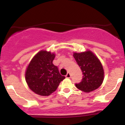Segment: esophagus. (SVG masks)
Masks as SVG:
<instances>
[{
  "instance_id": "obj_1",
  "label": "esophagus",
  "mask_w": 125,
  "mask_h": 125,
  "mask_svg": "<svg viewBox=\"0 0 125 125\" xmlns=\"http://www.w3.org/2000/svg\"><path fill=\"white\" fill-rule=\"evenodd\" d=\"M66 78H68V79H70V78L71 77V74H70V73H67V74H66Z\"/></svg>"
}]
</instances>
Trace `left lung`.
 Here are the masks:
<instances>
[{
	"label": "left lung",
	"instance_id": "1",
	"mask_svg": "<svg viewBox=\"0 0 125 125\" xmlns=\"http://www.w3.org/2000/svg\"><path fill=\"white\" fill-rule=\"evenodd\" d=\"M73 56L83 74L81 82L75 84L77 88L85 93L99 88L104 80V70L97 57L90 50L75 52Z\"/></svg>",
	"mask_w": 125,
	"mask_h": 125
}]
</instances>
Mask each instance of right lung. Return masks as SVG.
Instances as JSON below:
<instances>
[{"mask_svg": "<svg viewBox=\"0 0 125 125\" xmlns=\"http://www.w3.org/2000/svg\"><path fill=\"white\" fill-rule=\"evenodd\" d=\"M55 54L41 50L31 59L25 71V80L30 89L42 96L55 91L65 77L60 75L53 63Z\"/></svg>", "mask_w": 125, "mask_h": 125, "instance_id": "right-lung-1", "label": "right lung"}]
</instances>
